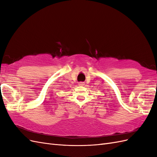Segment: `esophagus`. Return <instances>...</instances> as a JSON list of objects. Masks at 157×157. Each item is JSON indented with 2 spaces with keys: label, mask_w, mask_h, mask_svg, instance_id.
I'll list each match as a JSON object with an SVG mask.
<instances>
[{
  "label": "esophagus",
  "mask_w": 157,
  "mask_h": 157,
  "mask_svg": "<svg viewBox=\"0 0 157 157\" xmlns=\"http://www.w3.org/2000/svg\"><path fill=\"white\" fill-rule=\"evenodd\" d=\"M78 85H79V86H83L84 85V82H80L78 83Z\"/></svg>",
  "instance_id": "1"
}]
</instances>
